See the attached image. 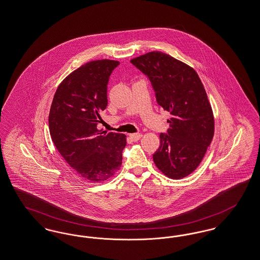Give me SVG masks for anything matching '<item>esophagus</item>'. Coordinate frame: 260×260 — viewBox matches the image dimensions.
I'll return each mask as SVG.
<instances>
[{
    "label": "esophagus",
    "instance_id": "34e87169",
    "mask_svg": "<svg viewBox=\"0 0 260 260\" xmlns=\"http://www.w3.org/2000/svg\"><path fill=\"white\" fill-rule=\"evenodd\" d=\"M129 137L132 138L133 141H137L142 137V135L141 134H132V135H129Z\"/></svg>",
    "mask_w": 260,
    "mask_h": 260
}]
</instances>
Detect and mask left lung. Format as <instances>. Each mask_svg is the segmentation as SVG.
Instances as JSON below:
<instances>
[{
  "instance_id": "left-lung-1",
  "label": "left lung",
  "mask_w": 260,
  "mask_h": 260,
  "mask_svg": "<svg viewBox=\"0 0 260 260\" xmlns=\"http://www.w3.org/2000/svg\"><path fill=\"white\" fill-rule=\"evenodd\" d=\"M155 91L156 103L170 112L167 134L153 155L156 167L167 177L181 179L198 168L214 136V116L197 72L159 51L133 59Z\"/></svg>"
}]
</instances>
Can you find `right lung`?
Returning <instances> with one entry per match:
<instances>
[{
  "mask_svg": "<svg viewBox=\"0 0 260 260\" xmlns=\"http://www.w3.org/2000/svg\"><path fill=\"white\" fill-rule=\"evenodd\" d=\"M120 62H87L59 85L49 113L53 143L66 161L86 181L99 183L114 175L122 165L125 135L98 129L107 106L109 76Z\"/></svg>",
  "mask_w": 260,
  "mask_h": 260,
  "instance_id": "1",
  "label": "right lung"
}]
</instances>
